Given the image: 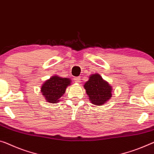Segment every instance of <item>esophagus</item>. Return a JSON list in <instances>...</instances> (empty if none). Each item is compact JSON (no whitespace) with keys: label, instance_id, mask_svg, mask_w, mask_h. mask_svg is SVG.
I'll list each match as a JSON object with an SVG mask.
<instances>
[{"label":"esophagus","instance_id":"1","mask_svg":"<svg viewBox=\"0 0 154 154\" xmlns=\"http://www.w3.org/2000/svg\"><path fill=\"white\" fill-rule=\"evenodd\" d=\"M80 77H75L74 78V81H75V82H76V83H80Z\"/></svg>","mask_w":154,"mask_h":154}]
</instances>
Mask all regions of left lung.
<instances>
[{"label":"left lung","instance_id":"left-lung-1","mask_svg":"<svg viewBox=\"0 0 154 154\" xmlns=\"http://www.w3.org/2000/svg\"><path fill=\"white\" fill-rule=\"evenodd\" d=\"M84 87L91 103L96 105H103L112 95V87L98 74L91 75Z\"/></svg>","mask_w":154,"mask_h":154}]
</instances>
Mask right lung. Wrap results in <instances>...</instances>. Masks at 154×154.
Instances as JSON below:
<instances>
[{"instance_id":"1","label":"right lung","mask_w":154,"mask_h":154,"mask_svg":"<svg viewBox=\"0 0 154 154\" xmlns=\"http://www.w3.org/2000/svg\"><path fill=\"white\" fill-rule=\"evenodd\" d=\"M71 82L69 79L54 75L42 84L41 93L48 103H58L60 100V97L65 94L66 88L71 84Z\"/></svg>"}]
</instances>
